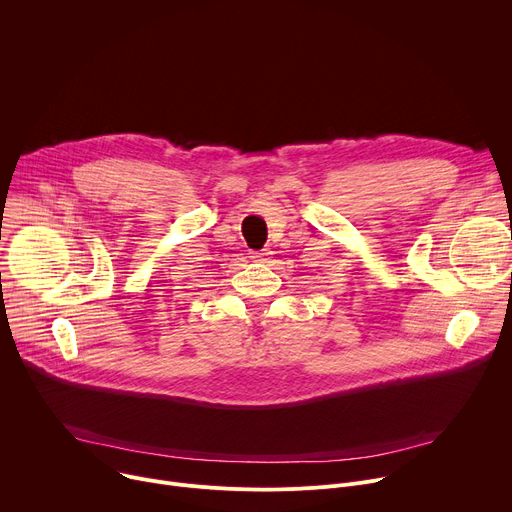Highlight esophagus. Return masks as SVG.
<instances>
[{"mask_svg": "<svg viewBox=\"0 0 512 512\" xmlns=\"http://www.w3.org/2000/svg\"><path fill=\"white\" fill-rule=\"evenodd\" d=\"M267 251H251V259H255V261H259V263H265L267 261Z\"/></svg>", "mask_w": 512, "mask_h": 512, "instance_id": "1", "label": "esophagus"}]
</instances>
